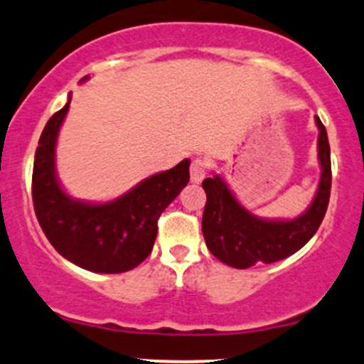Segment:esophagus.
I'll use <instances>...</instances> for the list:
<instances>
[{"label": "esophagus", "mask_w": 364, "mask_h": 364, "mask_svg": "<svg viewBox=\"0 0 364 364\" xmlns=\"http://www.w3.org/2000/svg\"><path fill=\"white\" fill-rule=\"evenodd\" d=\"M208 173V161L203 158H194L191 163V181L199 183Z\"/></svg>", "instance_id": "34e87169"}]
</instances>
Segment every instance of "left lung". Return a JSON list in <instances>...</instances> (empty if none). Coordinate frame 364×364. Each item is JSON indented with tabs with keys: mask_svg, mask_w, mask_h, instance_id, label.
Returning a JSON list of instances; mask_svg holds the SVG:
<instances>
[{
	"mask_svg": "<svg viewBox=\"0 0 364 364\" xmlns=\"http://www.w3.org/2000/svg\"><path fill=\"white\" fill-rule=\"evenodd\" d=\"M320 130L318 158L321 178L311 206L294 220H261L240 206L222 177L204 178L206 206L203 213V235L215 258L234 268L275 263L299 251L311 237L326 213L332 187L330 146L325 125L316 117Z\"/></svg>",
	"mask_w": 364,
	"mask_h": 364,
	"instance_id": "left-lung-1",
	"label": "left lung"
}]
</instances>
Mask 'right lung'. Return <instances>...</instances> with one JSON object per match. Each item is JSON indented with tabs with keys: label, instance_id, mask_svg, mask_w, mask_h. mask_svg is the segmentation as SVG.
<instances>
[{
	"label": "right lung",
	"instance_id": "right-lung-1",
	"mask_svg": "<svg viewBox=\"0 0 364 364\" xmlns=\"http://www.w3.org/2000/svg\"><path fill=\"white\" fill-rule=\"evenodd\" d=\"M87 77H84V80ZM68 103L41 134L32 170V203L51 246L63 258L94 273H124L141 264L153 249L158 218L189 182V160L151 175L122 198L89 204L68 198L55 171V146Z\"/></svg>",
	"mask_w": 364,
	"mask_h": 364
}]
</instances>
